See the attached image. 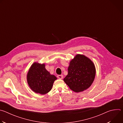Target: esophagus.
Wrapping results in <instances>:
<instances>
[{"mask_svg": "<svg viewBox=\"0 0 123 123\" xmlns=\"http://www.w3.org/2000/svg\"><path fill=\"white\" fill-rule=\"evenodd\" d=\"M57 77L58 79H62L63 78V76L62 75H58Z\"/></svg>", "mask_w": 123, "mask_h": 123, "instance_id": "obj_1", "label": "esophagus"}]
</instances>
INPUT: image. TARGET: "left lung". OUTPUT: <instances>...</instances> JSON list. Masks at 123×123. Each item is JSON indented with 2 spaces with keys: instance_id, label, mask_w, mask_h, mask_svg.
<instances>
[{
  "instance_id": "left-lung-1",
  "label": "left lung",
  "mask_w": 123,
  "mask_h": 123,
  "mask_svg": "<svg viewBox=\"0 0 123 123\" xmlns=\"http://www.w3.org/2000/svg\"><path fill=\"white\" fill-rule=\"evenodd\" d=\"M68 75L64 81L72 91L83 92L92 84L96 69L92 61L86 56L77 55L69 63Z\"/></svg>"
}]
</instances>
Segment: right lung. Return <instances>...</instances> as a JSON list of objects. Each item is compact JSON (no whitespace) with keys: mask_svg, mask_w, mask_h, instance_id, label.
I'll use <instances>...</instances> for the list:
<instances>
[{"mask_svg":"<svg viewBox=\"0 0 123 123\" xmlns=\"http://www.w3.org/2000/svg\"><path fill=\"white\" fill-rule=\"evenodd\" d=\"M57 78L51 75L45 68V64L34 62L30 68L27 75L28 84L32 91L45 94L52 89Z\"/></svg>","mask_w":123,"mask_h":123,"instance_id":"add662e5","label":"right lung"}]
</instances>
